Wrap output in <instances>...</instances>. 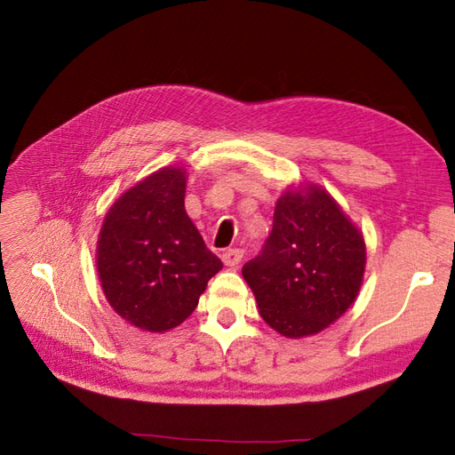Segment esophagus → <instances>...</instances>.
<instances>
[{"mask_svg":"<svg viewBox=\"0 0 455 455\" xmlns=\"http://www.w3.org/2000/svg\"><path fill=\"white\" fill-rule=\"evenodd\" d=\"M243 256H244V252L240 248H228V250H225V252H222L220 258H222V264L228 266V267H235V266L240 264Z\"/></svg>","mask_w":455,"mask_h":455,"instance_id":"1","label":"esophagus"}]
</instances>
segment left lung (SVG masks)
Masks as SVG:
<instances>
[{
  "label": "left lung",
  "mask_w": 455,
  "mask_h": 455,
  "mask_svg": "<svg viewBox=\"0 0 455 455\" xmlns=\"http://www.w3.org/2000/svg\"><path fill=\"white\" fill-rule=\"evenodd\" d=\"M363 272L362 233L316 183L277 199L262 252L243 267L259 315L285 338L313 336L338 321L360 293Z\"/></svg>",
  "instance_id": "8db88e82"
}]
</instances>
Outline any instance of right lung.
I'll list each match as a JSON object with an SVG mask.
<instances>
[{
	"label": "right lung",
	"instance_id": "add662e5",
	"mask_svg": "<svg viewBox=\"0 0 455 455\" xmlns=\"http://www.w3.org/2000/svg\"><path fill=\"white\" fill-rule=\"evenodd\" d=\"M186 170L168 166L113 203L98 238L100 282L113 311L148 332H166L196 311L222 267L186 212Z\"/></svg>",
	"mask_w": 455,
	"mask_h": 455
}]
</instances>
